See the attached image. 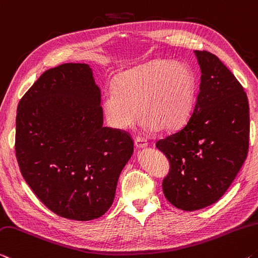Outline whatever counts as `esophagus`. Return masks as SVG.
<instances>
[{"mask_svg":"<svg viewBox=\"0 0 258 258\" xmlns=\"http://www.w3.org/2000/svg\"><path fill=\"white\" fill-rule=\"evenodd\" d=\"M135 145H136L137 149H145V147L149 146V143H147L146 139L137 137L135 139Z\"/></svg>","mask_w":258,"mask_h":258,"instance_id":"1","label":"esophagus"}]
</instances>
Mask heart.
I'll return each instance as SVG.
<instances>
[{
  "mask_svg": "<svg viewBox=\"0 0 258 258\" xmlns=\"http://www.w3.org/2000/svg\"><path fill=\"white\" fill-rule=\"evenodd\" d=\"M196 96L197 80L187 65L154 60L121 73L105 91L103 108L114 129H128L141 111L144 132H172L191 117Z\"/></svg>",
  "mask_w": 258,
  "mask_h": 258,
  "instance_id": "obj_1",
  "label": "heart"
}]
</instances>
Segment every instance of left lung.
<instances>
[{"label": "left lung", "mask_w": 258, "mask_h": 258, "mask_svg": "<svg viewBox=\"0 0 258 258\" xmlns=\"http://www.w3.org/2000/svg\"><path fill=\"white\" fill-rule=\"evenodd\" d=\"M201 70L199 95L188 121L157 143L170 162L164 197L193 212L215 204L247 158L249 104L246 92L219 58L194 50Z\"/></svg>", "instance_id": "8db88e82"}]
</instances>
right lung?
Wrapping results in <instances>:
<instances>
[{"label":"right lung","instance_id":"1","mask_svg":"<svg viewBox=\"0 0 258 258\" xmlns=\"http://www.w3.org/2000/svg\"><path fill=\"white\" fill-rule=\"evenodd\" d=\"M88 64L45 71L18 104L16 157L35 196L59 216L91 221L111 208L134 153L126 133L104 126Z\"/></svg>","mask_w":258,"mask_h":258}]
</instances>
